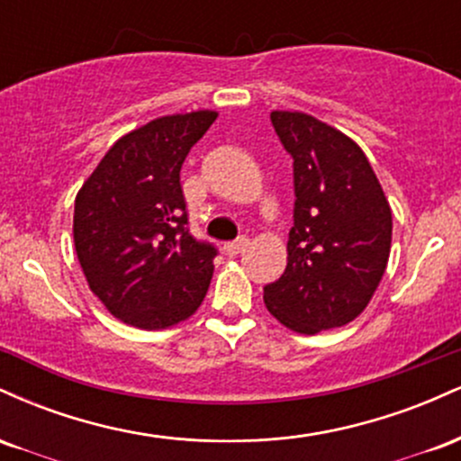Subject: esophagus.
<instances>
[{
    "label": "esophagus",
    "mask_w": 461,
    "mask_h": 461,
    "mask_svg": "<svg viewBox=\"0 0 461 461\" xmlns=\"http://www.w3.org/2000/svg\"><path fill=\"white\" fill-rule=\"evenodd\" d=\"M247 247H249V238L242 236V238H238V240H234V242H227L223 249H225L227 256H238V253L245 251Z\"/></svg>",
    "instance_id": "1"
}]
</instances>
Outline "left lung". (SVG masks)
I'll list each match as a JSON object with an SVG mask.
<instances>
[{
  "label": "left lung",
  "instance_id": "8db88e82",
  "mask_svg": "<svg viewBox=\"0 0 461 461\" xmlns=\"http://www.w3.org/2000/svg\"><path fill=\"white\" fill-rule=\"evenodd\" d=\"M271 123L293 156L294 225L288 264L264 285V303L297 333L342 327L382 282L393 210L368 158L348 136L303 113L275 110Z\"/></svg>",
  "mask_w": 461,
  "mask_h": 461
}]
</instances>
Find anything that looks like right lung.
I'll use <instances>...</instances> for the list:
<instances>
[{
	"mask_svg": "<svg viewBox=\"0 0 461 461\" xmlns=\"http://www.w3.org/2000/svg\"><path fill=\"white\" fill-rule=\"evenodd\" d=\"M214 119L199 110L130 131L76 197L73 240L86 282L110 314L139 330L186 321L208 293L216 247L188 231L179 171Z\"/></svg>",
	"mask_w": 461,
	"mask_h": 461,
	"instance_id": "right-lung-1",
	"label": "right lung"
}]
</instances>
